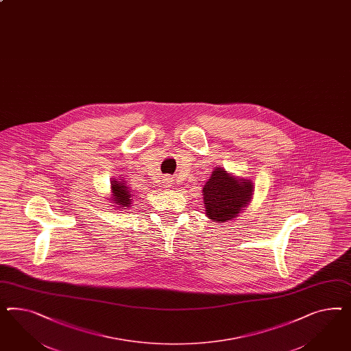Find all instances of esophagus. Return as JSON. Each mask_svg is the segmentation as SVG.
<instances>
[{
    "label": "esophagus",
    "instance_id": "esophagus-1",
    "mask_svg": "<svg viewBox=\"0 0 351 351\" xmlns=\"http://www.w3.org/2000/svg\"><path fill=\"white\" fill-rule=\"evenodd\" d=\"M162 186H164L165 189H169V187H171V180H169V178H165L164 182H162Z\"/></svg>",
    "mask_w": 351,
    "mask_h": 351
}]
</instances>
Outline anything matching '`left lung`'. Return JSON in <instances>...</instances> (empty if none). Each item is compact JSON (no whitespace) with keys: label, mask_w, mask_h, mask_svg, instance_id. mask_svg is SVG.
Masks as SVG:
<instances>
[{"label":"left lung","mask_w":351,"mask_h":351,"mask_svg":"<svg viewBox=\"0 0 351 351\" xmlns=\"http://www.w3.org/2000/svg\"><path fill=\"white\" fill-rule=\"evenodd\" d=\"M205 213L213 221H227L250 202L252 197L251 180H236L221 167L211 173L209 180L202 189Z\"/></svg>","instance_id":"left-lung-1"}]
</instances>
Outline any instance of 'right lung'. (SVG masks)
<instances>
[{"mask_svg":"<svg viewBox=\"0 0 351 351\" xmlns=\"http://www.w3.org/2000/svg\"><path fill=\"white\" fill-rule=\"evenodd\" d=\"M111 191H112L111 200L114 201L117 205H121V209H127L128 206H130L132 193H130V189L125 186L124 180L111 182Z\"/></svg>","mask_w":351,"mask_h":351,"instance_id":"right-lung-1","label":"right lung"}]
</instances>
